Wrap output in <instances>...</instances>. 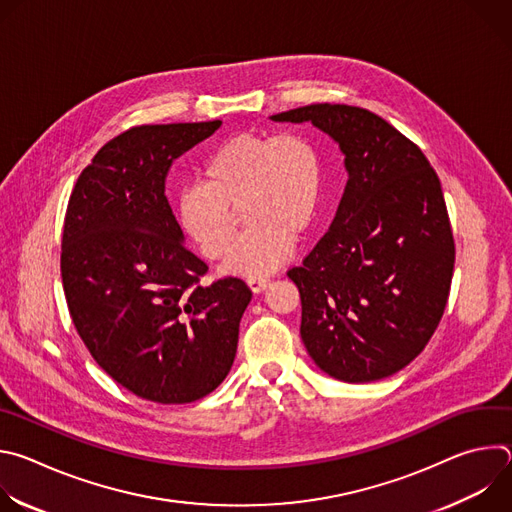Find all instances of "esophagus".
I'll return each instance as SVG.
<instances>
[{
	"mask_svg": "<svg viewBox=\"0 0 512 512\" xmlns=\"http://www.w3.org/2000/svg\"><path fill=\"white\" fill-rule=\"evenodd\" d=\"M247 285H249V289L253 291V294H261V291L269 285V279L267 277H249Z\"/></svg>",
	"mask_w": 512,
	"mask_h": 512,
	"instance_id": "obj_1",
	"label": "esophagus"
}]
</instances>
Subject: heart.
Wrapping results in <instances>:
<instances>
[{
    "label": "heart",
    "instance_id": "heart-1",
    "mask_svg": "<svg viewBox=\"0 0 512 512\" xmlns=\"http://www.w3.org/2000/svg\"><path fill=\"white\" fill-rule=\"evenodd\" d=\"M322 198L318 150L298 133H239L206 158L200 182L176 200V218L188 241L210 261L221 259L237 231L243 206L249 231L235 243L223 269L261 277L296 249V235L312 229Z\"/></svg>",
    "mask_w": 512,
    "mask_h": 512
}]
</instances>
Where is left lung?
Returning a JSON list of instances; mask_svg holds the SVG:
<instances>
[{
	"mask_svg": "<svg viewBox=\"0 0 512 512\" xmlns=\"http://www.w3.org/2000/svg\"><path fill=\"white\" fill-rule=\"evenodd\" d=\"M306 123L344 154L348 182L328 233L302 267L304 346L344 383L395 375L442 320L454 237L442 184L423 152L383 117L350 105H308L269 117Z\"/></svg>",
	"mask_w": 512,
	"mask_h": 512,
	"instance_id": "obj_1",
	"label": "left lung"
}]
</instances>
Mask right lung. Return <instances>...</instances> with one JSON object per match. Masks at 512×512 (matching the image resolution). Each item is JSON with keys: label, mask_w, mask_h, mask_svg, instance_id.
<instances>
[{"label": "right lung", "mask_w": 512, "mask_h": 512, "mask_svg": "<svg viewBox=\"0 0 512 512\" xmlns=\"http://www.w3.org/2000/svg\"><path fill=\"white\" fill-rule=\"evenodd\" d=\"M223 121L133 127L97 152L70 194L60 271L70 318L99 367L133 395L192 403L229 375L251 289L202 285L166 198L168 172Z\"/></svg>", "instance_id": "1"}]
</instances>
